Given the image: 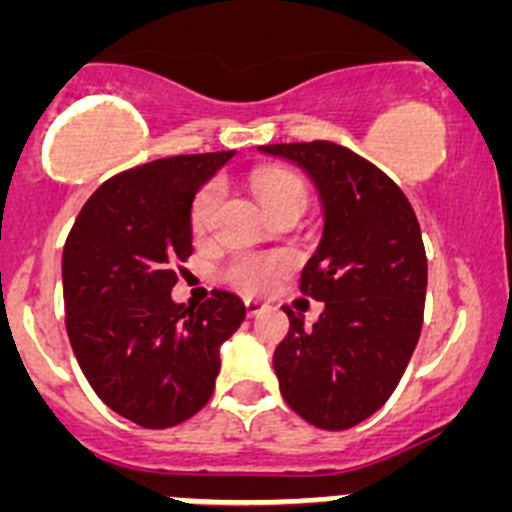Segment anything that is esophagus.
<instances>
[{
  "instance_id": "esophagus-1",
  "label": "esophagus",
  "mask_w": 512,
  "mask_h": 512,
  "mask_svg": "<svg viewBox=\"0 0 512 512\" xmlns=\"http://www.w3.org/2000/svg\"><path fill=\"white\" fill-rule=\"evenodd\" d=\"M266 310V305L261 300H246V312L248 318H256V315H261V312Z\"/></svg>"
}]
</instances>
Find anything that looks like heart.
<instances>
[{
	"label": "heart",
	"instance_id": "obj_1",
	"mask_svg": "<svg viewBox=\"0 0 512 512\" xmlns=\"http://www.w3.org/2000/svg\"><path fill=\"white\" fill-rule=\"evenodd\" d=\"M251 187L256 200L266 212L282 205L305 207L307 187L295 171L287 169H261L251 176ZM223 200V187L217 182L205 184L192 202V230L197 235L210 228L217 205ZM287 266V256L282 253H241L228 264V279L248 292H259L271 284L279 271Z\"/></svg>",
	"mask_w": 512,
	"mask_h": 512
}]
</instances>
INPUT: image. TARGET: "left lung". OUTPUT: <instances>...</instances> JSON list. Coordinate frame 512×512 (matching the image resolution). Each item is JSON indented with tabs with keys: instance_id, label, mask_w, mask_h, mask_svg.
<instances>
[{
	"instance_id": "8db88e82",
	"label": "left lung",
	"mask_w": 512,
	"mask_h": 512,
	"mask_svg": "<svg viewBox=\"0 0 512 512\" xmlns=\"http://www.w3.org/2000/svg\"><path fill=\"white\" fill-rule=\"evenodd\" d=\"M259 151L305 171L323 207V235L300 289L325 307L312 328L284 307L279 390L307 423L346 431L390 400L418 346L428 287L418 217L390 176L336 143Z\"/></svg>"
}]
</instances>
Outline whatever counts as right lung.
Instances as JSON below:
<instances>
[{
	"label": "right lung",
	"instance_id": "add662e5",
	"mask_svg": "<svg viewBox=\"0 0 512 512\" xmlns=\"http://www.w3.org/2000/svg\"><path fill=\"white\" fill-rule=\"evenodd\" d=\"M235 151L174 156L112 176L81 207L63 246L66 330L107 408L143 428L200 413L220 346L246 318L215 289L200 307L171 300L174 266L192 253V202Z\"/></svg>",
	"mask_w": 512,
	"mask_h": 512
}]
</instances>
